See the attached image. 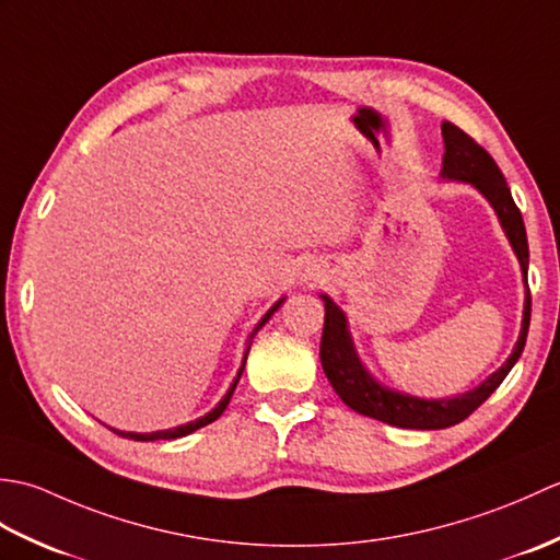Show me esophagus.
<instances>
[{
	"label": "esophagus",
	"mask_w": 560,
	"mask_h": 560,
	"mask_svg": "<svg viewBox=\"0 0 560 560\" xmlns=\"http://www.w3.org/2000/svg\"><path fill=\"white\" fill-rule=\"evenodd\" d=\"M319 277H323V273H319V269H315V267H307L303 273H301V281H305V283H317L319 281Z\"/></svg>",
	"instance_id": "obj_1"
}]
</instances>
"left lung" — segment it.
Returning <instances> with one entry per match:
<instances>
[{
	"label": "left lung",
	"mask_w": 560,
	"mask_h": 560,
	"mask_svg": "<svg viewBox=\"0 0 560 560\" xmlns=\"http://www.w3.org/2000/svg\"><path fill=\"white\" fill-rule=\"evenodd\" d=\"M443 141L445 156L443 168H440V177L452 183H469L486 197V201L493 207L498 221H501V229L510 241V247H513V253L517 255L522 279L527 283L529 245L525 221H522V213L515 207L501 168H498L495 161L489 156V151L481 149L477 141L469 135H464L462 129L452 122H443ZM319 299L325 301V329L323 343H319V361H323V371L329 380V385L335 387L341 401L353 411L397 428H416V431H440V428H450L467 419L474 409H479L498 389V385L503 383L505 375L513 371V365L522 355L532 315V299L527 287L520 337L513 353L508 355V361L498 368L495 373L486 377L481 385L464 392V395L425 399L377 383L375 375L363 365V361L359 359V351L353 347L347 313H343L327 293H319Z\"/></svg>",
	"instance_id": "left-lung-1"
}]
</instances>
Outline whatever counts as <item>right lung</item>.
<instances>
[{"label":"right lung","instance_id":"1","mask_svg":"<svg viewBox=\"0 0 560 560\" xmlns=\"http://www.w3.org/2000/svg\"><path fill=\"white\" fill-rule=\"evenodd\" d=\"M281 303H283V299H279L277 303H273L269 311L265 313V317L259 319L257 323V327L253 329V335L247 337V347H245V353H243V363H241V371H237V375L233 377V383H231V387H229V392H225L223 395V399L217 404V407H213L209 413H205V416H199V419H195V421H189V423H183V425H175V428H165V431H153V433H129V431H115V428H110V431H115L117 435H122V438H132V440H141V443H147V440H175V438H183V435H189V433H195L197 428H205L207 423H211V421H217L219 416L225 411V407H229V401H231V397H233V392H235V385H237V380H241V375H243V368H245V361H247V353H249V347H253V339H255V335L257 331L265 327L267 323H269V317L279 311L281 307Z\"/></svg>","mask_w":560,"mask_h":560}]
</instances>
